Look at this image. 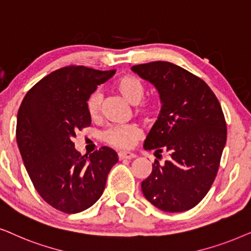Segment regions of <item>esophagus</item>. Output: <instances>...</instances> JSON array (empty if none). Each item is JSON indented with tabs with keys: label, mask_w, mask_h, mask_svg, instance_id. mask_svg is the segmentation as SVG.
<instances>
[{
	"label": "esophagus",
	"mask_w": 251,
	"mask_h": 251,
	"mask_svg": "<svg viewBox=\"0 0 251 251\" xmlns=\"http://www.w3.org/2000/svg\"><path fill=\"white\" fill-rule=\"evenodd\" d=\"M118 157H119L120 160H123V159H133V158H135L136 155H135V153L129 152V151H120V152H118Z\"/></svg>",
	"instance_id": "obj_1"
}]
</instances>
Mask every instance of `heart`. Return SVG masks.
<instances>
[{"label":"heart","mask_w":251,"mask_h":251,"mask_svg":"<svg viewBox=\"0 0 251 251\" xmlns=\"http://www.w3.org/2000/svg\"><path fill=\"white\" fill-rule=\"evenodd\" d=\"M115 89L127 101L135 105V112L146 118H153L160 111V100L149 98L143 100L146 87L141 80L134 75H124L115 82ZM102 94L95 92L87 102V111L92 119H98L101 113ZM142 129L138 125H115L110 126L103 133V140L110 146L119 149H129L141 139Z\"/></svg>","instance_id":"heart-1"}]
</instances>
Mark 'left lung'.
<instances>
[{"mask_svg": "<svg viewBox=\"0 0 251 251\" xmlns=\"http://www.w3.org/2000/svg\"><path fill=\"white\" fill-rule=\"evenodd\" d=\"M132 71L156 87L163 104L143 147L157 158L170 155L164 164L155 159L142 193L163 211H187L202 201L218 172L227 136L222 106L201 78L170 62Z\"/></svg>", "mask_w": 251, "mask_h": 251, "instance_id": "obj_1", "label": "left lung"}]
</instances>
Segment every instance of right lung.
Masks as SVG:
<instances>
[{
	"label": "right lung",
	"mask_w": 251,
	"mask_h": 251,
	"mask_svg": "<svg viewBox=\"0 0 251 251\" xmlns=\"http://www.w3.org/2000/svg\"><path fill=\"white\" fill-rule=\"evenodd\" d=\"M115 73L65 66L35 83L19 106L16 138L23 162L36 192L62 212L91 208L118 162L117 152L108 147L82 156L72 142L78 129L91 126L88 99Z\"/></svg>",
	"instance_id": "obj_1"
}]
</instances>
